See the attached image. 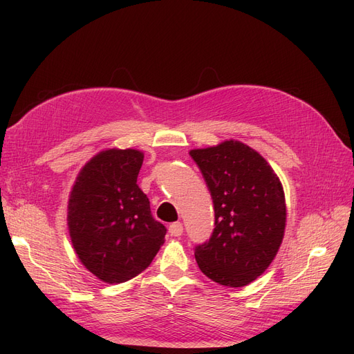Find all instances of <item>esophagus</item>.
Returning a JSON list of instances; mask_svg holds the SVG:
<instances>
[{
  "mask_svg": "<svg viewBox=\"0 0 354 354\" xmlns=\"http://www.w3.org/2000/svg\"><path fill=\"white\" fill-rule=\"evenodd\" d=\"M168 232H169L171 236H181V234H183V224H181L180 221L169 224Z\"/></svg>",
  "mask_w": 354,
  "mask_h": 354,
  "instance_id": "esophagus-1",
  "label": "esophagus"
}]
</instances>
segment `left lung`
<instances>
[{
    "label": "left lung",
    "mask_w": 354,
    "mask_h": 354,
    "mask_svg": "<svg viewBox=\"0 0 354 354\" xmlns=\"http://www.w3.org/2000/svg\"><path fill=\"white\" fill-rule=\"evenodd\" d=\"M207 181L216 223L195 246L201 272L224 286L255 281L283 239L286 205L279 177L254 149L236 140L189 152Z\"/></svg>",
    "instance_id": "obj_1"
}]
</instances>
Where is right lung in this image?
Segmentation results:
<instances>
[{
    "label": "right lung",
    "mask_w": 354,
    "mask_h": 354,
    "mask_svg": "<svg viewBox=\"0 0 354 354\" xmlns=\"http://www.w3.org/2000/svg\"><path fill=\"white\" fill-rule=\"evenodd\" d=\"M145 155L108 149L84 165L72 187L68 226L81 263L106 283L142 273L164 243L167 229L153 218L137 185Z\"/></svg>",
    "instance_id": "right-lung-1"
}]
</instances>
